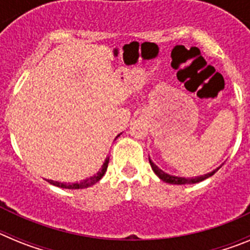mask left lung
<instances>
[{
  "instance_id": "1",
  "label": "left lung",
  "mask_w": 250,
  "mask_h": 250,
  "mask_svg": "<svg viewBox=\"0 0 250 250\" xmlns=\"http://www.w3.org/2000/svg\"><path fill=\"white\" fill-rule=\"evenodd\" d=\"M149 163L150 165H151L152 170H154V173L156 174V175L159 176V178L163 180V182L165 183H169V184H176V185H183V184H195V183H199V182H203V180H205L207 178H209V176L214 175L215 174L216 170H214V171H211V173L207 174V175H203V176H196V178H179V176H173V175H169V174L164 173L163 170L159 169L158 167H156L154 163H152L151 160L149 159Z\"/></svg>"
}]
</instances>
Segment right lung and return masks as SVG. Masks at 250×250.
Wrapping results in <instances>:
<instances>
[{"mask_svg":"<svg viewBox=\"0 0 250 250\" xmlns=\"http://www.w3.org/2000/svg\"><path fill=\"white\" fill-rule=\"evenodd\" d=\"M119 136V135H118ZM109 158H106L105 163L103 165V169L99 171L96 175L91 176V178L86 179V180H83L80 183H75V184H63V183H59V182H54V180H48V183L55 187H60V188H63V189H83V188H87V187H91L92 184L95 183H98L101 178L104 176V174L106 173V169H107V165H109Z\"/></svg>","mask_w":250,"mask_h":250,"instance_id":"obj_1","label":"right lung"}]
</instances>
